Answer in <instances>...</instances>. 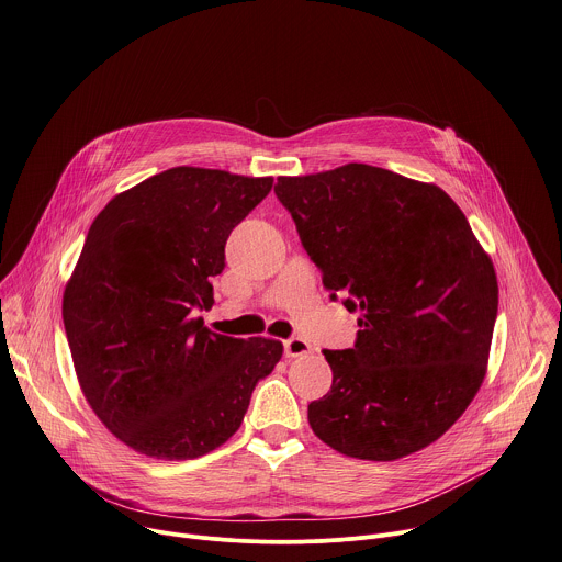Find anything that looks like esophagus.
<instances>
[{
	"label": "esophagus",
	"instance_id": "1",
	"mask_svg": "<svg viewBox=\"0 0 562 562\" xmlns=\"http://www.w3.org/2000/svg\"><path fill=\"white\" fill-rule=\"evenodd\" d=\"M310 342L303 340V338H290L283 342V351H285V358H296V356H305L310 351Z\"/></svg>",
	"mask_w": 562,
	"mask_h": 562
}]
</instances>
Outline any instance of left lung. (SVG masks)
<instances>
[{
	"label": "left lung",
	"instance_id": "1",
	"mask_svg": "<svg viewBox=\"0 0 562 562\" xmlns=\"http://www.w3.org/2000/svg\"><path fill=\"white\" fill-rule=\"evenodd\" d=\"M301 244L331 299L360 310L351 349L307 406L334 450L393 461L441 437L476 395L498 307L490 257L435 184L369 165L279 178Z\"/></svg>",
	"mask_w": 562,
	"mask_h": 562
}]
</instances>
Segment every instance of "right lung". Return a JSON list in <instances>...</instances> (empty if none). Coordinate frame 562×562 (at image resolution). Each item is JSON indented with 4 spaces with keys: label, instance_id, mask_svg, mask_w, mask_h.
<instances>
[{
    "label": "right lung",
    "instance_id": "add662e5",
    "mask_svg": "<svg viewBox=\"0 0 562 562\" xmlns=\"http://www.w3.org/2000/svg\"><path fill=\"white\" fill-rule=\"evenodd\" d=\"M272 178L176 167L116 195L90 226L64 294L75 369L99 419L156 459H195L237 432L281 360L272 338H231L213 307L233 228Z\"/></svg>",
    "mask_w": 562,
    "mask_h": 562
}]
</instances>
